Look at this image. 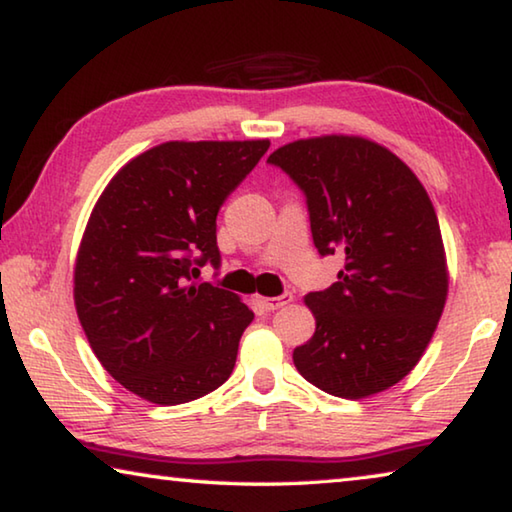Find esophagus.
I'll return each mask as SVG.
<instances>
[{"label":"esophagus","instance_id":"1","mask_svg":"<svg viewBox=\"0 0 512 512\" xmlns=\"http://www.w3.org/2000/svg\"><path fill=\"white\" fill-rule=\"evenodd\" d=\"M291 300H293L291 293H282V296H277V298H259L257 302H259V307H262V309L273 311V309H280L284 305H289Z\"/></svg>","mask_w":512,"mask_h":512}]
</instances>
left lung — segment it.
Segmentation results:
<instances>
[{
    "label": "left lung",
    "mask_w": 512,
    "mask_h": 512,
    "mask_svg": "<svg viewBox=\"0 0 512 512\" xmlns=\"http://www.w3.org/2000/svg\"><path fill=\"white\" fill-rule=\"evenodd\" d=\"M307 196L320 255L341 253L339 282L305 296L316 318L293 350L309 384L345 400L395 386L443 316L449 271L436 210L393 151L361 135H320L268 155Z\"/></svg>",
    "instance_id": "obj_1"
}]
</instances>
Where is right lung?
Segmentation results:
<instances>
[{
	"mask_svg": "<svg viewBox=\"0 0 512 512\" xmlns=\"http://www.w3.org/2000/svg\"><path fill=\"white\" fill-rule=\"evenodd\" d=\"M268 146L158 144L126 162L94 205L76 253V314L101 366L146 402L198 400L235 368L255 314L192 277L219 266L216 214Z\"/></svg>",
	"mask_w": 512,
	"mask_h": 512,
	"instance_id": "right-lung-1",
	"label": "right lung"
}]
</instances>
